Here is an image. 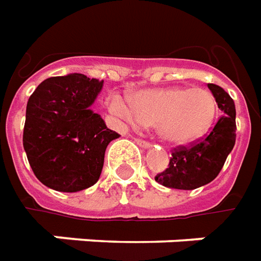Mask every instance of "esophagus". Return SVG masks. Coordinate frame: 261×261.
<instances>
[{
    "mask_svg": "<svg viewBox=\"0 0 261 261\" xmlns=\"http://www.w3.org/2000/svg\"><path fill=\"white\" fill-rule=\"evenodd\" d=\"M135 142H136V143H138V145H139L140 147H143V149H150V147H151L150 143H149V142H145V140L136 139V140H135Z\"/></svg>",
    "mask_w": 261,
    "mask_h": 261,
    "instance_id": "obj_1",
    "label": "esophagus"
}]
</instances>
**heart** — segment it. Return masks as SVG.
<instances>
[{"label": "heart", "instance_id": "obj_1", "mask_svg": "<svg viewBox=\"0 0 261 261\" xmlns=\"http://www.w3.org/2000/svg\"><path fill=\"white\" fill-rule=\"evenodd\" d=\"M111 110L136 126L154 125L157 136L171 145L204 138L215 123L218 104L204 88L167 87L111 98Z\"/></svg>", "mask_w": 261, "mask_h": 261}]
</instances>
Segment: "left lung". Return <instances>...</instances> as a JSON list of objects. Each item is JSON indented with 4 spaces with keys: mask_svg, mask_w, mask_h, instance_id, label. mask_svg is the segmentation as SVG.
<instances>
[{
    "mask_svg": "<svg viewBox=\"0 0 261 261\" xmlns=\"http://www.w3.org/2000/svg\"><path fill=\"white\" fill-rule=\"evenodd\" d=\"M223 116L201 142L173 151L169 167L154 180L174 190H195L215 180L236 140V110L233 99L222 87L208 84Z\"/></svg>",
    "mask_w": 261,
    "mask_h": 261,
    "instance_id": "8db88e82",
    "label": "left lung"
}]
</instances>
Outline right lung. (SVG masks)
Here are the masks:
<instances>
[{"label":"right lung","instance_id":"obj_1","mask_svg":"<svg viewBox=\"0 0 261 261\" xmlns=\"http://www.w3.org/2000/svg\"><path fill=\"white\" fill-rule=\"evenodd\" d=\"M104 81L80 73L42 81L28 99L23 149L42 184L62 193L94 186L119 135L91 110Z\"/></svg>","mask_w":261,"mask_h":261}]
</instances>
